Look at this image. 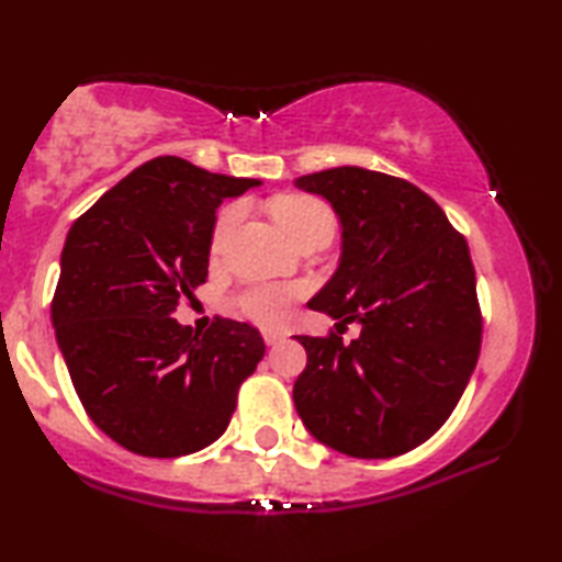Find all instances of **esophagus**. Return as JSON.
<instances>
[{
  "label": "esophagus",
  "mask_w": 562,
  "mask_h": 562,
  "mask_svg": "<svg viewBox=\"0 0 562 562\" xmlns=\"http://www.w3.org/2000/svg\"><path fill=\"white\" fill-rule=\"evenodd\" d=\"M262 339H265V345H268V347H274V345H280V341L284 339V335H282V331L265 329V331H262Z\"/></svg>",
  "instance_id": "1"
}]
</instances>
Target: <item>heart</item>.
<instances>
[{
    "instance_id": "1",
    "label": "heart",
    "mask_w": 562,
    "mask_h": 562,
    "mask_svg": "<svg viewBox=\"0 0 562 562\" xmlns=\"http://www.w3.org/2000/svg\"><path fill=\"white\" fill-rule=\"evenodd\" d=\"M270 213L274 223L280 225L284 237L294 245L302 235L322 225L335 227V215L329 207L312 195H280L270 203ZM240 221V207L227 205L225 211L217 215L215 231H213V250H221L227 235L233 233L235 223ZM300 290L290 288V284H258V288L245 290L237 297V307H240L247 319L258 322L265 327H274L288 317L290 302L297 297Z\"/></svg>"
}]
</instances>
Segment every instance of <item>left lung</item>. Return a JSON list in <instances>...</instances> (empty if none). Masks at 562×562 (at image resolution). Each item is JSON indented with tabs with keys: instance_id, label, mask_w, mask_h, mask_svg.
<instances>
[{
	"instance_id": "left-lung-1",
	"label": "left lung",
	"mask_w": 562,
	"mask_h": 562,
	"mask_svg": "<svg viewBox=\"0 0 562 562\" xmlns=\"http://www.w3.org/2000/svg\"><path fill=\"white\" fill-rule=\"evenodd\" d=\"M341 225L339 268L307 304L357 322L304 337L307 367L294 408L319 443L355 459H392L441 429L481 351V312L469 245L424 190L359 166L300 176Z\"/></svg>"
}]
</instances>
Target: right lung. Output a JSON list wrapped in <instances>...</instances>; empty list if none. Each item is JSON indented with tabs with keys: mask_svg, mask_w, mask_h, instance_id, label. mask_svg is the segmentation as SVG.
I'll return each mask as SVG.
<instances>
[{
	"mask_svg": "<svg viewBox=\"0 0 562 562\" xmlns=\"http://www.w3.org/2000/svg\"><path fill=\"white\" fill-rule=\"evenodd\" d=\"M258 186L158 156L66 235L52 302L56 345L91 422L123 449L176 459L231 424L237 389L265 355L260 331L215 317L201 335L173 310L207 278L217 207Z\"/></svg>",
	"mask_w": 562,
	"mask_h": 562,
	"instance_id": "right-lung-1",
	"label": "right lung"
}]
</instances>
